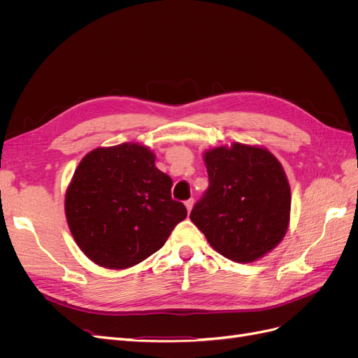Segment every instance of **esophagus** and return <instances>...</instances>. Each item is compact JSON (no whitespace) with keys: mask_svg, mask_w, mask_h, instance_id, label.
Segmentation results:
<instances>
[{"mask_svg":"<svg viewBox=\"0 0 358 358\" xmlns=\"http://www.w3.org/2000/svg\"><path fill=\"white\" fill-rule=\"evenodd\" d=\"M192 206H194V199H189V200H187V201H185V208H187V210H188V212H191Z\"/></svg>","mask_w":358,"mask_h":358,"instance_id":"1","label":"esophagus"}]
</instances>
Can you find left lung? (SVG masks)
<instances>
[{
    "label": "left lung",
    "mask_w": 358,
    "mask_h": 358,
    "mask_svg": "<svg viewBox=\"0 0 358 358\" xmlns=\"http://www.w3.org/2000/svg\"><path fill=\"white\" fill-rule=\"evenodd\" d=\"M209 188L189 218L210 246L236 263L275 249L288 230L291 189L278 158L262 146L233 143L206 150Z\"/></svg>",
    "instance_id": "8db88e82"
}]
</instances>
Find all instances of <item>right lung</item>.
<instances>
[{
    "mask_svg": "<svg viewBox=\"0 0 358 358\" xmlns=\"http://www.w3.org/2000/svg\"><path fill=\"white\" fill-rule=\"evenodd\" d=\"M173 182L138 143L96 148L76 169L66 216L82 252L106 268H128L157 252L187 208L171 199Z\"/></svg>",
    "mask_w": 358,
    "mask_h": 358,
    "instance_id": "obj_1",
    "label": "right lung"
}]
</instances>
